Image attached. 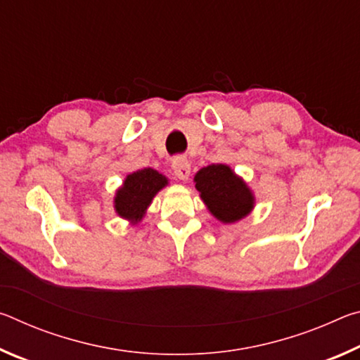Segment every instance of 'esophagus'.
I'll use <instances>...</instances> for the list:
<instances>
[{"label":"esophagus","instance_id":"34e87169","mask_svg":"<svg viewBox=\"0 0 360 360\" xmlns=\"http://www.w3.org/2000/svg\"><path fill=\"white\" fill-rule=\"evenodd\" d=\"M173 172L174 176L181 181H187L188 176H191V162L187 160L186 157H176L173 158Z\"/></svg>","mask_w":360,"mask_h":360}]
</instances>
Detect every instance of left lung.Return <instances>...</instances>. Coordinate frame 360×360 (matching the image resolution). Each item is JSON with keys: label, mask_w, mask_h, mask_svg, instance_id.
<instances>
[{"label": "left lung", "mask_w": 360, "mask_h": 360, "mask_svg": "<svg viewBox=\"0 0 360 360\" xmlns=\"http://www.w3.org/2000/svg\"><path fill=\"white\" fill-rule=\"evenodd\" d=\"M193 182L200 198L219 222L235 224L254 210L255 197L251 187L225 163L200 168Z\"/></svg>", "instance_id": "1"}]
</instances>
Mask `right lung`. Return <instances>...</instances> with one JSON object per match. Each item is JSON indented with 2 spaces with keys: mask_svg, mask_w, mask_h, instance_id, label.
<instances>
[{
  "mask_svg": "<svg viewBox=\"0 0 360 360\" xmlns=\"http://www.w3.org/2000/svg\"><path fill=\"white\" fill-rule=\"evenodd\" d=\"M168 186V178L154 168L136 169L122 182L114 195V211L119 217L136 225L143 221L155 195Z\"/></svg>",
  "mask_w": 360,
  "mask_h": 360,
  "instance_id": "add662e5",
  "label": "right lung"
}]
</instances>
